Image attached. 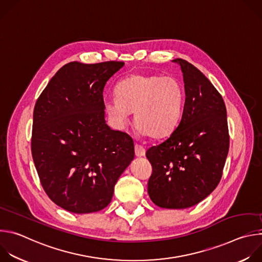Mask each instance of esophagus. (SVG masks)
<instances>
[{
  "instance_id": "esophagus-1",
  "label": "esophagus",
  "mask_w": 262,
  "mask_h": 262,
  "mask_svg": "<svg viewBox=\"0 0 262 262\" xmlns=\"http://www.w3.org/2000/svg\"><path fill=\"white\" fill-rule=\"evenodd\" d=\"M145 148L142 146V145H140V144H136L135 145V154H136V156L137 157H144L145 156Z\"/></svg>"
}]
</instances>
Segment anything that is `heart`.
Listing matches in <instances>:
<instances>
[{
    "label": "heart",
    "mask_w": 262,
    "mask_h": 262,
    "mask_svg": "<svg viewBox=\"0 0 262 262\" xmlns=\"http://www.w3.org/2000/svg\"><path fill=\"white\" fill-rule=\"evenodd\" d=\"M116 98L105 101L106 113L123 126L135 112L138 129L150 138L167 136L175 127L183 102V87L174 77L133 73L115 89Z\"/></svg>",
    "instance_id": "heart-1"
}]
</instances>
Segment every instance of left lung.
Listing matches in <instances>:
<instances>
[{
  "label": "left lung",
  "instance_id": "8db88e82",
  "mask_svg": "<svg viewBox=\"0 0 262 262\" xmlns=\"http://www.w3.org/2000/svg\"><path fill=\"white\" fill-rule=\"evenodd\" d=\"M173 62L183 76V112L175 130L146 151L152 166L148 195L162 208L182 209L216 188L229 150V133L226 106L214 86L188 61Z\"/></svg>",
  "mask_w": 262,
  "mask_h": 262
}]
</instances>
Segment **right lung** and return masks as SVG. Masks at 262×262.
I'll return each mask as SVG.
<instances>
[{
	"instance_id": "obj_1",
	"label": "right lung",
	"mask_w": 262,
	"mask_h": 262,
	"mask_svg": "<svg viewBox=\"0 0 262 262\" xmlns=\"http://www.w3.org/2000/svg\"><path fill=\"white\" fill-rule=\"evenodd\" d=\"M124 65L70 62L60 68L36 101L31 149L43 190L73 213L103 209L135 157L129 135L104 120L103 89Z\"/></svg>"
}]
</instances>
